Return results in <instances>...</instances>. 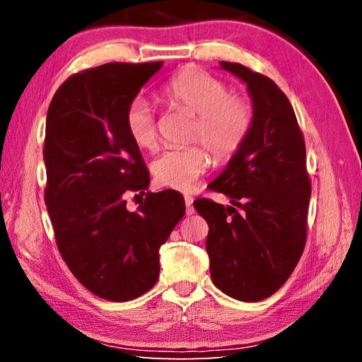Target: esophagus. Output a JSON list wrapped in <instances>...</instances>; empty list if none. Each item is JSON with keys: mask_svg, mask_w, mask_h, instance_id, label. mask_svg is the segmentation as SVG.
Segmentation results:
<instances>
[{"mask_svg": "<svg viewBox=\"0 0 362 362\" xmlns=\"http://www.w3.org/2000/svg\"><path fill=\"white\" fill-rule=\"evenodd\" d=\"M183 199H185V206H187V216H192V214L194 212V209H193V196L185 194V196H183Z\"/></svg>", "mask_w": 362, "mask_h": 362, "instance_id": "34e87169", "label": "esophagus"}]
</instances>
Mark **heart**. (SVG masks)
Masks as SVG:
<instances>
[{"mask_svg": "<svg viewBox=\"0 0 362 362\" xmlns=\"http://www.w3.org/2000/svg\"><path fill=\"white\" fill-rule=\"evenodd\" d=\"M159 95L170 107L194 115L188 140L199 142L216 161H228L246 144L254 126V108L222 79L201 69H183L169 79ZM127 136L139 148L153 150L158 144L156 116L151 103L136 97L126 110ZM211 158L201 145L163 151L151 163L156 185L189 192L209 168Z\"/></svg>", "mask_w": 362, "mask_h": 362, "instance_id": "1", "label": "heart"}]
</instances>
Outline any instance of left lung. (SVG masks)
Wrapping results in <instances>:
<instances>
[{"label":"left lung","mask_w":362,"mask_h":362,"mask_svg":"<svg viewBox=\"0 0 362 362\" xmlns=\"http://www.w3.org/2000/svg\"><path fill=\"white\" fill-rule=\"evenodd\" d=\"M220 65L247 84L254 126L209 185L233 206L206 198L193 206L209 225L212 283L233 298L259 302L289 279L305 249L311 194L305 140L289 99L273 79L241 64Z\"/></svg>","instance_id":"left-lung-1"}]
</instances>
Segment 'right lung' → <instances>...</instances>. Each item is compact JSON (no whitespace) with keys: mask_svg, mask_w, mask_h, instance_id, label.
<instances>
[{"mask_svg":"<svg viewBox=\"0 0 362 362\" xmlns=\"http://www.w3.org/2000/svg\"><path fill=\"white\" fill-rule=\"evenodd\" d=\"M161 65L113 62L75 73L47 110L45 203L57 249L79 283L110 302L156 284L159 247L185 214L175 189L146 192L137 211L126 209L124 194L150 185L126 110Z\"/></svg>","mask_w":362,"mask_h":362,"instance_id":"add662e5","label":"right lung"}]
</instances>
